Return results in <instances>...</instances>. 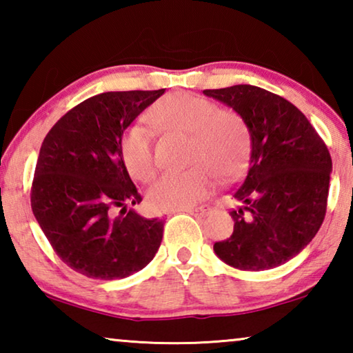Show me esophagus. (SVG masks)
Returning <instances> with one entry per match:
<instances>
[{
  "label": "esophagus",
  "mask_w": 353,
  "mask_h": 353,
  "mask_svg": "<svg viewBox=\"0 0 353 353\" xmlns=\"http://www.w3.org/2000/svg\"><path fill=\"white\" fill-rule=\"evenodd\" d=\"M210 210H212L210 205H201V207H194V208H183V210H181V212L196 214V216H204V214H207Z\"/></svg>",
  "instance_id": "1"
}]
</instances>
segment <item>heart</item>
Instances as JSON below:
<instances>
[{
  "label": "heart",
  "mask_w": 353,
  "mask_h": 353,
  "mask_svg": "<svg viewBox=\"0 0 353 353\" xmlns=\"http://www.w3.org/2000/svg\"><path fill=\"white\" fill-rule=\"evenodd\" d=\"M149 121L166 132L190 135V163L193 168L166 172L148 190L155 210H183L204 199L214 183V173L230 181L246 168L250 132L246 119L232 109H219L213 101L177 92L160 99L149 112ZM123 163L129 174L149 182L157 171L152 139L140 124L129 126L121 137Z\"/></svg>",
  "instance_id": "b5f03b06"
}]
</instances>
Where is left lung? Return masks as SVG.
<instances>
[{"instance_id": "8db88e82", "label": "left lung", "mask_w": 353, "mask_h": 353, "mask_svg": "<svg viewBox=\"0 0 353 353\" xmlns=\"http://www.w3.org/2000/svg\"><path fill=\"white\" fill-rule=\"evenodd\" d=\"M204 94L246 119L250 132L248 174L232 193L234 232L213 244L229 266L265 271L296 256L324 221L332 157L307 117L290 101L255 85H232Z\"/></svg>"}]
</instances>
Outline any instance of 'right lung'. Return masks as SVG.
Instances as JSON below:
<instances>
[{"instance_id": "obj_1", "label": "right lung", "mask_w": 353, "mask_h": 353, "mask_svg": "<svg viewBox=\"0 0 353 353\" xmlns=\"http://www.w3.org/2000/svg\"><path fill=\"white\" fill-rule=\"evenodd\" d=\"M163 93L165 88L97 94L65 113L41 143L32 213L54 252L82 276L129 277L157 254L163 219L128 210L141 196L119 145L130 123Z\"/></svg>"}]
</instances>
